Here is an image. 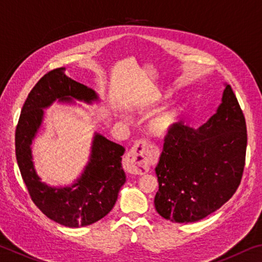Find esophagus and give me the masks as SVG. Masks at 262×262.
I'll list each match as a JSON object with an SVG mask.
<instances>
[{
    "mask_svg": "<svg viewBox=\"0 0 262 262\" xmlns=\"http://www.w3.org/2000/svg\"><path fill=\"white\" fill-rule=\"evenodd\" d=\"M155 156V150L148 144L147 140L141 139L127 154L123 167L132 174H144L149 171Z\"/></svg>",
    "mask_w": 262,
    "mask_h": 262,
    "instance_id": "1",
    "label": "esophagus"
}]
</instances>
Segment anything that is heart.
I'll use <instances>...</instances> for the list:
<instances>
[{
	"mask_svg": "<svg viewBox=\"0 0 262 262\" xmlns=\"http://www.w3.org/2000/svg\"><path fill=\"white\" fill-rule=\"evenodd\" d=\"M181 114H183V106L180 105H173L163 110L150 120L148 125L149 133L156 137L166 135L171 128L179 122Z\"/></svg>",
	"mask_w": 262,
	"mask_h": 262,
	"instance_id": "1",
	"label": "heart"
}]
</instances>
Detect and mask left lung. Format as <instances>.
I'll use <instances>...</instances> for the list:
<instances>
[{
	"label": "left lung",
	"mask_w": 262,
	"mask_h": 262,
	"mask_svg": "<svg viewBox=\"0 0 262 262\" xmlns=\"http://www.w3.org/2000/svg\"><path fill=\"white\" fill-rule=\"evenodd\" d=\"M245 117L227 84L216 114L198 129L177 123L164 137L155 207L164 219H205L236 193L245 167Z\"/></svg>",
	"instance_id": "1"
}]
</instances>
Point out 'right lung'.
<instances>
[{
	"mask_svg": "<svg viewBox=\"0 0 262 262\" xmlns=\"http://www.w3.org/2000/svg\"><path fill=\"white\" fill-rule=\"evenodd\" d=\"M56 99L91 103L97 95L92 89L66 76L64 68L43 75L30 91L21 108L15 133L16 159L31 200L42 214L64 227H85L103 219L115 205L119 190L126 181L121 166L125 148L96 134L90 162L76 183L60 188L41 183L35 173L30 145L41 125L42 108Z\"/></svg>",
	"mask_w": 262,
	"mask_h": 262,
	"instance_id": "obj_1",
	"label": "right lung"
}]
</instances>
